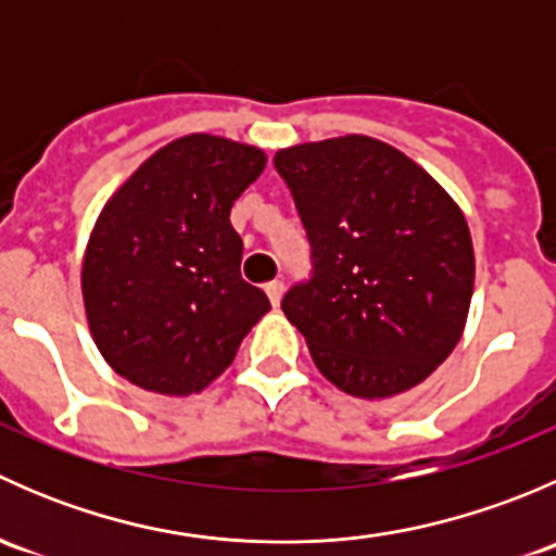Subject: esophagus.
Returning a JSON list of instances; mask_svg holds the SVG:
<instances>
[{
    "mask_svg": "<svg viewBox=\"0 0 556 556\" xmlns=\"http://www.w3.org/2000/svg\"><path fill=\"white\" fill-rule=\"evenodd\" d=\"M282 293H285V285L279 282V279H274V282L266 285V295H268V301H271V306H279Z\"/></svg>",
    "mask_w": 556,
    "mask_h": 556,
    "instance_id": "34e87169",
    "label": "esophagus"
}]
</instances>
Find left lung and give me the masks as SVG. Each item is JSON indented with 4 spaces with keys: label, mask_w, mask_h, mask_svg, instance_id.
I'll use <instances>...</instances> for the list:
<instances>
[{
    "label": "left lung",
    "mask_w": 556,
    "mask_h": 556,
    "mask_svg": "<svg viewBox=\"0 0 556 556\" xmlns=\"http://www.w3.org/2000/svg\"><path fill=\"white\" fill-rule=\"evenodd\" d=\"M290 188L312 274L282 312L314 366L355 397L425 382L463 336L473 295V244L452 195L379 139L295 144L274 155Z\"/></svg>",
    "instance_id": "8db88e82"
}]
</instances>
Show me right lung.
<instances>
[{
  "mask_svg": "<svg viewBox=\"0 0 556 556\" xmlns=\"http://www.w3.org/2000/svg\"><path fill=\"white\" fill-rule=\"evenodd\" d=\"M266 153L190 134L150 155L104 204L83 261V301L104 361L142 390L201 392L271 304L244 282L231 206Z\"/></svg>",
  "mask_w": 556,
  "mask_h": 556,
  "instance_id": "obj_1",
  "label": "right lung"
}]
</instances>
